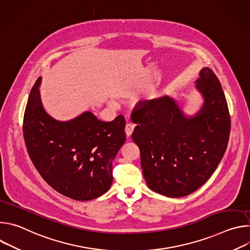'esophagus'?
I'll return each instance as SVG.
<instances>
[{
	"mask_svg": "<svg viewBox=\"0 0 250 250\" xmlns=\"http://www.w3.org/2000/svg\"><path fill=\"white\" fill-rule=\"evenodd\" d=\"M133 129H134V125H133V124H131V123H127V124L125 125V134H126L127 136H130V135H131V133H132Z\"/></svg>",
	"mask_w": 250,
	"mask_h": 250,
	"instance_id": "1",
	"label": "esophagus"
}]
</instances>
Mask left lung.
<instances>
[{
  "label": "left lung",
  "instance_id": "8db88e82",
  "mask_svg": "<svg viewBox=\"0 0 250 250\" xmlns=\"http://www.w3.org/2000/svg\"><path fill=\"white\" fill-rule=\"evenodd\" d=\"M195 87L204 104L193 117L168 96L139 102L131 115L137 124L131 137L140 150L146 184L166 197H184L198 190L228 147L230 116L218 77L205 67Z\"/></svg>",
  "mask_w": 250,
  "mask_h": 250
}]
</instances>
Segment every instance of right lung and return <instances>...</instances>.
I'll use <instances>...</instances> for the list:
<instances>
[{
	"label": "right lung",
	"mask_w": 250,
	"mask_h": 250,
	"mask_svg": "<svg viewBox=\"0 0 250 250\" xmlns=\"http://www.w3.org/2000/svg\"><path fill=\"white\" fill-rule=\"evenodd\" d=\"M42 77L34 83L23 116L28 155L44 181L58 193L89 201L113 183V160L125 141V121L102 122L91 112L60 122L50 117L41 99Z\"/></svg>",
	"instance_id": "1"
}]
</instances>
